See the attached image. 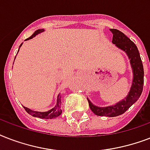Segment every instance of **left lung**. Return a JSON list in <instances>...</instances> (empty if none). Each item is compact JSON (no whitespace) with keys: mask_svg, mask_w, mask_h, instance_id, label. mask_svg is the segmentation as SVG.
<instances>
[{"mask_svg":"<svg viewBox=\"0 0 150 150\" xmlns=\"http://www.w3.org/2000/svg\"><path fill=\"white\" fill-rule=\"evenodd\" d=\"M113 33L112 43L117 47L125 52L132 69V83L127 96L114 105L107 107H98L87 98L90 109L97 116L117 117L124 114L135 103L141 96L144 83V70L142 60L137 47L130 39L116 29H110Z\"/></svg>","mask_w":150,"mask_h":150,"instance_id":"obj_1","label":"left lung"}]
</instances>
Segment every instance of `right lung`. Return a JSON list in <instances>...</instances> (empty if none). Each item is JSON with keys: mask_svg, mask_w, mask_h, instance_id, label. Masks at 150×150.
I'll return each instance as SVG.
<instances>
[{"mask_svg": "<svg viewBox=\"0 0 150 150\" xmlns=\"http://www.w3.org/2000/svg\"><path fill=\"white\" fill-rule=\"evenodd\" d=\"M43 31H44V29H38V30H36V31H35V33H34L30 37L27 38L25 41L31 40V39H33V37H35L36 35H38V34L43 33ZM22 43H21V45L19 46V49L20 47H22ZM19 49H18V50H19ZM61 95L59 93L58 95H57V103H56V104H55V106H54L53 108H51L50 110H47V111H44V112L35 111V110H33L29 109V108H28V107H24V108L25 110H26L27 113L30 114V115H32V116L36 117H39V118L53 119V118H55V117H59L60 115H61V113H62V110H61Z\"/></svg>", "mask_w": 150, "mask_h": 150, "instance_id": "add662e5", "label": "right lung"}]
</instances>
